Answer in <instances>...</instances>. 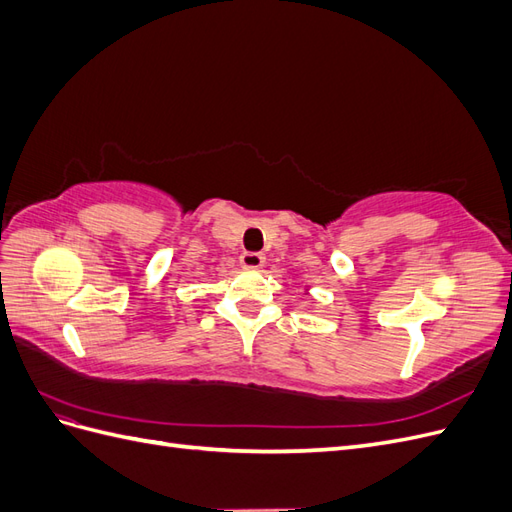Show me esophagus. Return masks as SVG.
I'll return each instance as SVG.
<instances>
[{
	"label": "esophagus",
	"mask_w": 512,
	"mask_h": 512,
	"mask_svg": "<svg viewBox=\"0 0 512 512\" xmlns=\"http://www.w3.org/2000/svg\"><path fill=\"white\" fill-rule=\"evenodd\" d=\"M241 265L245 269H260L265 265V256L258 254V252H243L241 254Z\"/></svg>",
	"instance_id": "34e87169"
}]
</instances>
